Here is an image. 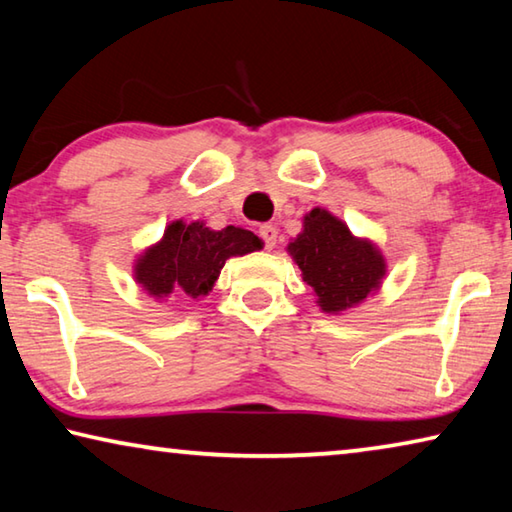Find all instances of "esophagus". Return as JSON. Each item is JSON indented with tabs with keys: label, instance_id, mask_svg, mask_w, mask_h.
Here are the masks:
<instances>
[{
	"label": "esophagus",
	"instance_id": "esophagus-1",
	"mask_svg": "<svg viewBox=\"0 0 512 512\" xmlns=\"http://www.w3.org/2000/svg\"><path fill=\"white\" fill-rule=\"evenodd\" d=\"M259 237H262L266 250H273L275 241H277V228H275V225H268V223L259 225Z\"/></svg>",
	"mask_w": 512,
	"mask_h": 512
}]
</instances>
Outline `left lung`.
<instances>
[{
    "label": "left lung",
    "mask_w": 512,
    "mask_h": 512,
    "mask_svg": "<svg viewBox=\"0 0 512 512\" xmlns=\"http://www.w3.org/2000/svg\"><path fill=\"white\" fill-rule=\"evenodd\" d=\"M293 262L316 293L325 314H341L379 291L386 259L370 239L354 237L339 216L314 207L302 219V232L287 246Z\"/></svg>",
    "instance_id": "1"
}]
</instances>
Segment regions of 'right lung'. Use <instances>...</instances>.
Segmentation results:
<instances>
[{"mask_svg": "<svg viewBox=\"0 0 512 512\" xmlns=\"http://www.w3.org/2000/svg\"><path fill=\"white\" fill-rule=\"evenodd\" d=\"M264 248V241L250 230L228 225L207 228L203 221H171L164 235L135 259L133 277L155 300H167L183 291L189 298H203L219 280L225 259L241 257Z\"/></svg>", "mask_w": 512, "mask_h": 512, "instance_id": "right-lung-1", "label": "right lung"}]
</instances>
